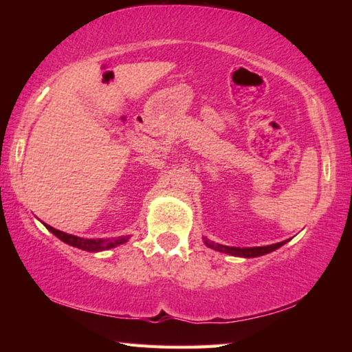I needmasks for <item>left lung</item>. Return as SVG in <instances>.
I'll return each instance as SVG.
<instances>
[{
	"mask_svg": "<svg viewBox=\"0 0 352 352\" xmlns=\"http://www.w3.org/2000/svg\"><path fill=\"white\" fill-rule=\"evenodd\" d=\"M205 243L210 248L217 250V252H222V253H228V254H233V256H242V258H256V256H262V254H267L273 252V250L279 248L281 245H284V242H278V243H273V245H267V247H253V248H237V247H225V245H219V243H214L210 241H205Z\"/></svg>",
	"mask_w": 352,
	"mask_h": 352,
	"instance_id": "8db88e82",
	"label": "left lung"
}]
</instances>
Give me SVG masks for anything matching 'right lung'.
<instances>
[{
    "instance_id": "right-lung-1",
    "label": "right lung",
    "mask_w": 352,
    "mask_h": 352,
    "mask_svg": "<svg viewBox=\"0 0 352 352\" xmlns=\"http://www.w3.org/2000/svg\"><path fill=\"white\" fill-rule=\"evenodd\" d=\"M46 228L50 230L52 234H56L58 239L63 241L65 243H68V245L85 250V252H102V250H109V248H113L116 245H121V243L127 242V239H129V236H121V237H118V239H105V241L104 239H83V237H77L73 234L63 233V231L52 228V226H50V225H46Z\"/></svg>"
}]
</instances>
